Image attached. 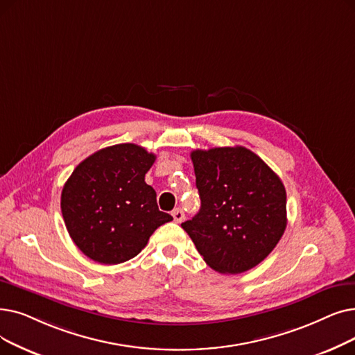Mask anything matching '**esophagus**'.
Here are the masks:
<instances>
[{
  "mask_svg": "<svg viewBox=\"0 0 355 355\" xmlns=\"http://www.w3.org/2000/svg\"><path fill=\"white\" fill-rule=\"evenodd\" d=\"M173 218H174V220H175L177 223H181V222L184 220V218H186V216H184V211H182L181 209H175V210L173 211Z\"/></svg>",
  "mask_w": 355,
  "mask_h": 355,
  "instance_id": "esophagus-1",
  "label": "esophagus"
}]
</instances>
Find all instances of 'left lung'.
<instances>
[{
    "label": "left lung",
    "instance_id": "8db88e82",
    "mask_svg": "<svg viewBox=\"0 0 355 355\" xmlns=\"http://www.w3.org/2000/svg\"><path fill=\"white\" fill-rule=\"evenodd\" d=\"M202 207L181 223L206 264L222 274L248 271L266 259L287 226L280 177L243 146L191 152Z\"/></svg>",
    "mask_w": 355,
    "mask_h": 355
}]
</instances>
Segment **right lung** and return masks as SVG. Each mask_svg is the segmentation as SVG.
<instances>
[{
    "label": "right lung",
    "mask_w": 355,
    "mask_h": 355,
    "mask_svg": "<svg viewBox=\"0 0 355 355\" xmlns=\"http://www.w3.org/2000/svg\"><path fill=\"white\" fill-rule=\"evenodd\" d=\"M157 157L135 144L104 148L85 158L65 182L60 210L75 245L100 264L139 254L173 216L158 209L145 174Z\"/></svg>",
    "instance_id": "obj_1"
}]
</instances>
